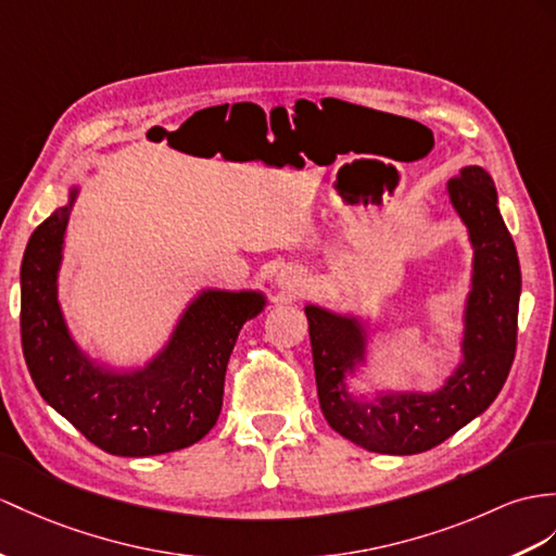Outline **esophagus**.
Returning a JSON list of instances; mask_svg holds the SVG:
<instances>
[{"mask_svg":"<svg viewBox=\"0 0 556 556\" xmlns=\"http://www.w3.org/2000/svg\"><path fill=\"white\" fill-rule=\"evenodd\" d=\"M276 286L280 290V294H286V296H290V300H294V296L306 294V290L311 288V278L306 274V268L296 266V264H288L278 270Z\"/></svg>","mask_w":556,"mask_h":556,"instance_id":"obj_1","label":"esophagus"}]
</instances>
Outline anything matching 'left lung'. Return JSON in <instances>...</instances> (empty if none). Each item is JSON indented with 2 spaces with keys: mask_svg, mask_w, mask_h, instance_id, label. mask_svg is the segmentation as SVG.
I'll return each instance as SVG.
<instances>
[{
  "mask_svg": "<svg viewBox=\"0 0 556 556\" xmlns=\"http://www.w3.org/2000/svg\"><path fill=\"white\" fill-rule=\"evenodd\" d=\"M451 205L467 226L473 250L465 302L463 361L437 391H377L358 399L346 377L368 354V325L356 316L306 304L320 410L328 425L372 453L415 455L451 439L479 417L503 389L514 351L521 268L497 210L491 174L471 165L448 181Z\"/></svg>",
  "mask_w": 556,
  "mask_h": 556,
  "instance_id": "obj_1",
  "label": "left lung"
}]
</instances>
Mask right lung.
Returning <instances> with one entry per match:
<instances>
[{
    "label": "right lung",
    "mask_w": 556,
    "mask_h": 556,
    "mask_svg": "<svg viewBox=\"0 0 556 556\" xmlns=\"http://www.w3.org/2000/svg\"><path fill=\"white\" fill-rule=\"evenodd\" d=\"M79 186L35 228L21 264V340L33 382L87 441L122 457L188 448L216 425L238 332L266 306L256 290H202L141 368H113L75 340L59 304L65 228Z\"/></svg>",
    "instance_id": "1"
}]
</instances>
